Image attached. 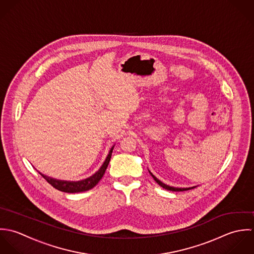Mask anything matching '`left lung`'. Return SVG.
I'll list each match as a JSON object with an SVG mask.
<instances>
[{
  "mask_svg": "<svg viewBox=\"0 0 254 254\" xmlns=\"http://www.w3.org/2000/svg\"><path fill=\"white\" fill-rule=\"evenodd\" d=\"M149 173H150V175L152 176L153 179H154V181L160 186V187H162L163 189H165V190H172V191H185V190H192V189H194V188H196V187H191V188H186V189H182V188H174V187H170V186H167V185H165L164 183H162L161 181H159L154 175H153L152 173L149 171Z\"/></svg>",
  "mask_w": 254,
  "mask_h": 254,
  "instance_id": "obj_1",
  "label": "left lung"
}]
</instances>
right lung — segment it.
I'll use <instances>...</instances> for the list:
<instances>
[{
	"label": "right lung",
	"mask_w": 254,
	"mask_h": 254,
	"mask_svg": "<svg viewBox=\"0 0 254 254\" xmlns=\"http://www.w3.org/2000/svg\"><path fill=\"white\" fill-rule=\"evenodd\" d=\"M114 146L110 149L109 154L105 160V162L103 163L101 168L91 177L82 180V181H78V182H68V181H61V180H56L50 177H47L43 174H41L39 172V174L51 185L53 188H55L56 190H60V191H64V192H67V193H76V192H82V191H86L89 190L91 189H93L102 179V177L105 174V171L110 163L111 160V156L113 152Z\"/></svg>",
	"instance_id": "right-lung-1"
}]
</instances>
